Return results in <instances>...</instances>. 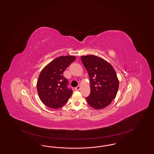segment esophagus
I'll return each instance as SVG.
<instances>
[{"label": "esophagus", "instance_id": "esophagus-1", "mask_svg": "<svg viewBox=\"0 0 154 154\" xmlns=\"http://www.w3.org/2000/svg\"><path fill=\"white\" fill-rule=\"evenodd\" d=\"M81 89V86H77L76 88H75V90H80Z\"/></svg>", "mask_w": 154, "mask_h": 154}]
</instances>
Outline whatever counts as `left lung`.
<instances>
[{
    "label": "left lung",
    "instance_id": "8db88e82",
    "mask_svg": "<svg viewBox=\"0 0 154 154\" xmlns=\"http://www.w3.org/2000/svg\"><path fill=\"white\" fill-rule=\"evenodd\" d=\"M81 58L90 79V94L86 98L87 102L94 109H103L117 95L119 80L116 72L111 64L97 56H82Z\"/></svg>",
    "mask_w": 154,
    "mask_h": 154
}]
</instances>
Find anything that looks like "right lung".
<instances>
[{
	"label": "right lung",
	"instance_id": "1",
	"mask_svg": "<svg viewBox=\"0 0 154 154\" xmlns=\"http://www.w3.org/2000/svg\"><path fill=\"white\" fill-rule=\"evenodd\" d=\"M75 59L73 56H60L42 69L37 80V90L40 100L46 106L60 108L72 96L73 90L68 88V81L63 73Z\"/></svg>",
	"mask_w": 154,
	"mask_h": 154
}]
</instances>
